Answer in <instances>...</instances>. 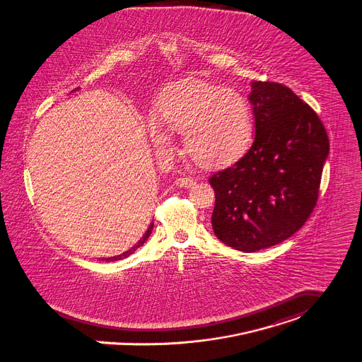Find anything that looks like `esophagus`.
Segmentation results:
<instances>
[{"label":"esophagus","instance_id":"obj_1","mask_svg":"<svg viewBox=\"0 0 362 362\" xmlns=\"http://www.w3.org/2000/svg\"><path fill=\"white\" fill-rule=\"evenodd\" d=\"M175 184L180 188H191V187L195 185V180L189 178V177H180V178L175 180Z\"/></svg>","mask_w":362,"mask_h":362}]
</instances>
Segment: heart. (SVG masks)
Returning <instances> with one entry per match:
<instances>
[{"mask_svg": "<svg viewBox=\"0 0 362 362\" xmlns=\"http://www.w3.org/2000/svg\"><path fill=\"white\" fill-rule=\"evenodd\" d=\"M169 132L182 134L185 151L203 167H224L240 159L253 139L249 102L233 90L182 81L168 87L155 105L146 132L159 153L173 146Z\"/></svg>", "mask_w": 362, "mask_h": 362, "instance_id": "obj_1", "label": "heart"}]
</instances>
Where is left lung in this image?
Returning <instances> with one entry per match:
<instances>
[{
  "mask_svg": "<svg viewBox=\"0 0 362 362\" xmlns=\"http://www.w3.org/2000/svg\"><path fill=\"white\" fill-rule=\"evenodd\" d=\"M256 135L247 153L209 180L211 226L232 249L253 253L291 238L313 213L328 158L317 113L278 83L253 81Z\"/></svg>",
  "mask_w": 362,
  "mask_h": 362,
  "instance_id": "obj_1",
  "label": "left lung"
}]
</instances>
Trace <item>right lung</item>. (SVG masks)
I'll return each mask as SVG.
<instances>
[{"mask_svg": "<svg viewBox=\"0 0 362 362\" xmlns=\"http://www.w3.org/2000/svg\"><path fill=\"white\" fill-rule=\"evenodd\" d=\"M152 230H153V223L149 226V228L146 230V232L144 233V236L138 240V243L136 245H134L130 250H127V252H124V253H122V255H119V256H115V257H107V259H102V260H106V262H117V260H122V259H126V257H129L130 255H132L139 246H142L144 243H145V240L149 238V235L152 233Z\"/></svg>", "mask_w": 362, "mask_h": 362, "instance_id": "right-lung-1", "label": "right lung"}]
</instances>
